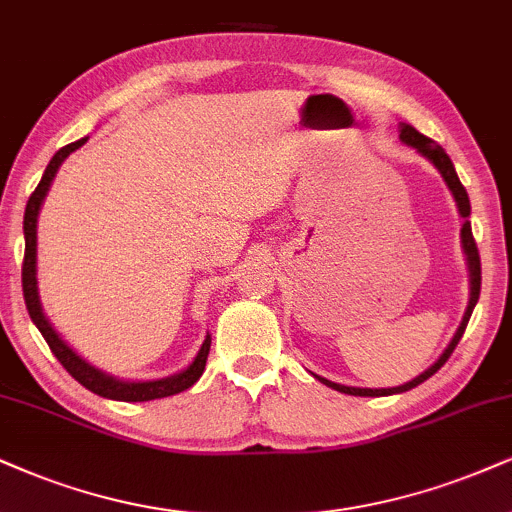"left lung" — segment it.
I'll return each instance as SVG.
<instances>
[{
	"label": "left lung",
	"instance_id": "left-lung-1",
	"mask_svg": "<svg viewBox=\"0 0 512 512\" xmlns=\"http://www.w3.org/2000/svg\"><path fill=\"white\" fill-rule=\"evenodd\" d=\"M401 140L406 142V144H410V147L418 149L422 156H427V159H430L434 166L439 168L441 178L446 180V185H449V189L453 192V197H456L460 216L465 218L460 235H463V249H465V256H468V266H470V304H468V311H465V315H463V323H460L456 334H453L451 344L446 346V351L439 356V361L434 363L432 368H427L425 372H422V375L415 377V380L401 384V387H394V389H358V387H344V384H337V382L325 380V377H318V380L323 382V384H327V387L342 391V394H351V396H389V394H401V391H408V389L418 387V384H422L425 380H430L434 372H437L441 365L449 361V356L453 353V349H456V346H458L460 337H463V332H465V327H468L472 308H475L477 299H479V289H482V263H479L477 242H475V237H472V227H470V220H468L470 218V199H468V192H465V187L460 185V180H458V175H456V168H453L449 154H446V151L441 149L437 142L430 140V137H425V135H422V132L415 130L413 125H401Z\"/></svg>",
	"mask_w": 512,
	"mask_h": 512
}]
</instances>
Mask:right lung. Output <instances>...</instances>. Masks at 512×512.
Wrapping results in <instances>:
<instances>
[{
	"mask_svg": "<svg viewBox=\"0 0 512 512\" xmlns=\"http://www.w3.org/2000/svg\"><path fill=\"white\" fill-rule=\"evenodd\" d=\"M85 142H87V137H82V140L73 142V144H66V147H61L59 151H56V154L52 156V161H49L47 170H44L40 185L35 187V192L30 194V199H28V206H25V216H23L25 256H23V270H21L25 306H28L30 318H33V323L37 325V330L42 332L44 342L49 344V349H52L54 356L59 358V363L68 372H71V377H75V380H78L85 389H90V391H94V394L104 396V399L128 401V403L163 399V396L180 394V391H185V389L192 387V384L201 377V372H204L206 358H208V349H211V337L204 339V344H201V349L197 353V358H194V361H192V365H189L187 370L178 372V375L166 377V380H154V382H121V380H113L111 375H106V372H102V370L92 368V365L82 361V358L73 349H68V344L63 342L59 334L54 332V327L49 325V320L44 318V313H42L40 296H37V277H35L37 213H40L42 199L47 197V189H49V185H52L56 170H59L63 159H66V156L71 154V151L80 149Z\"/></svg>",
	"mask_w": 512,
	"mask_h": 512,
	"instance_id": "right-lung-1",
	"label": "right lung"
}]
</instances>
